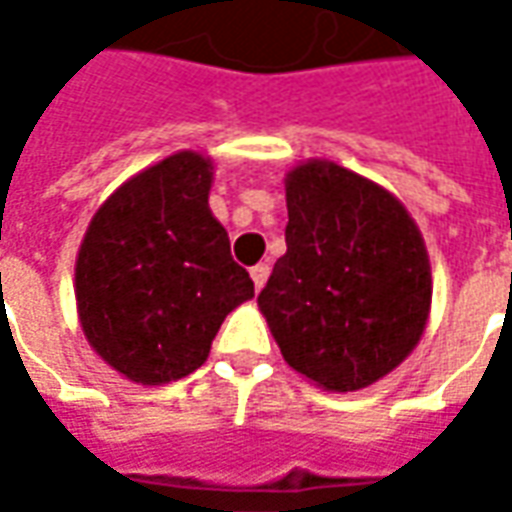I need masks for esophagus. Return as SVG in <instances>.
Wrapping results in <instances>:
<instances>
[{
    "instance_id": "esophagus-1",
    "label": "esophagus",
    "mask_w": 512,
    "mask_h": 512,
    "mask_svg": "<svg viewBox=\"0 0 512 512\" xmlns=\"http://www.w3.org/2000/svg\"><path fill=\"white\" fill-rule=\"evenodd\" d=\"M267 276H270V265H265V262H259V265L250 267V279H253L256 290H262V287H265Z\"/></svg>"
}]
</instances>
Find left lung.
<instances>
[{
  "mask_svg": "<svg viewBox=\"0 0 512 512\" xmlns=\"http://www.w3.org/2000/svg\"><path fill=\"white\" fill-rule=\"evenodd\" d=\"M285 193L287 253L259 310L296 373L362 390L422 339L433 299L422 233L390 190L327 159L296 165Z\"/></svg>",
  "mask_w": 512,
  "mask_h": 512,
  "instance_id": "left-lung-1",
  "label": "left lung"
}]
</instances>
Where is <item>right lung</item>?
I'll return each instance as SVG.
<instances>
[{"label":"right lung","mask_w":512,"mask_h":512,"mask_svg":"<svg viewBox=\"0 0 512 512\" xmlns=\"http://www.w3.org/2000/svg\"><path fill=\"white\" fill-rule=\"evenodd\" d=\"M213 162L179 150L116 187L76 256L90 347L125 379L168 384L205 364L230 310L253 299L207 207Z\"/></svg>","instance_id":"right-lung-1"}]
</instances>
